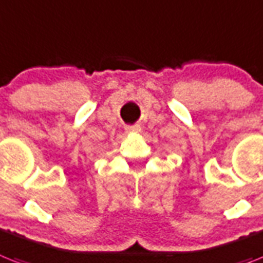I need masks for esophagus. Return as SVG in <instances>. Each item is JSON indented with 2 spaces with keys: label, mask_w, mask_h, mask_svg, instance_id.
Listing matches in <instances>:
<instances>
[{
  "label": "esophagus",
  "mask_w": 263,
  "mask_h": 263,
  "mask_svg": "<svg viewBox=\"0 0 263 263\" xmlns=\"http://www.w3.org/2000/svg\"><path fill=\"white\" fill-rule=\"evenodd\" d=\"M141 126L140 125H132V126H126V132L129 133H137V132H140Z\"/></svg>",
  "instance_id": "esophagus-1"
}]
</instances>
